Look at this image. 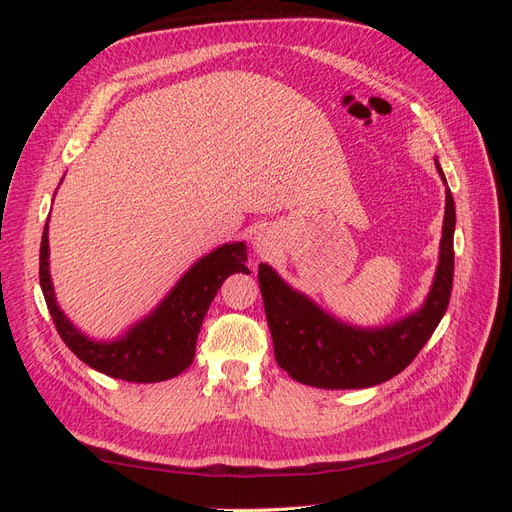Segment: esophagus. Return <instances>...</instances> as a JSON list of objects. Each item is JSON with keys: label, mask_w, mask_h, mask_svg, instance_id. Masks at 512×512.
I'll use <instances>...</instances> for the list:
<instances>
[{"label": "esophagus", "mask_w": 512, "mask_h": 512, "mask_svg": "<svg viewBox=\"0 0 512 512\" xmlns=\"http://www.w3.org/2000/svg\"><path fill=\"white\" fill-rule=\"evenodd\" d=\"M254 245L258 252H267L269 250V237L262 235V232H258V235L254 237Z\"/></svg>", "instance_id": "1"}]
</instances>
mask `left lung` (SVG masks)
Masks as SVG:
<instances>
[{"label":"left lung","instance_id":"obj_1","mask_svg":"<svg viewBox=\"0 0 512 512\" xmlns=\"http://www.w3.org/2000/svg\"><path fill=\"white\" fill-rule=\"evenodd\" d=\"M436 168L446 183L438 160ZM453 235L455 200L446 188L440 260L427 299L414 314L380 329L350 327L333 318L262 262L258 284L277 365L297 382L318 389H367L404 371L429 342L451 299Z\"/></svg>","mask_w":512,"mask_h":512}]
</instances>
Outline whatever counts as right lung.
I'll use <instances>...</instances> for the list:
<instances>
[{"label":"right lung","mask_w":512,"mask_h":512,"mask_svg":"<svg viewBox=\"0 0 512 512\" xmlns=\"http://www.w3.org/2000/svg\"><path fill=\"white\" fill-rule=\"evenodd\" d=\"M247 247L243 241L220 245L183 273L153 312L136 322L126 335L113 342H96L83 335L61 312L49 273V220L40 243V288L64 344L91 369L128 382H162L190 367L196 354L198 331L207 309L224 280L245 267Z\"/></svg>","instance_id":"right-lung-1"}]
</instances>
